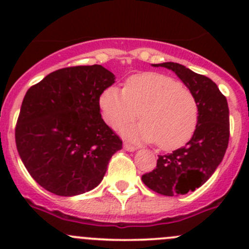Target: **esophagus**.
<instances>
[{"label":"esophagus","mask_w":249,"mask_h":249,"mask_svg":"<svg viewBox=\"0 0 249 249\" xmlns=\"http://www.w3.org/2000/svg\"><path fill=\"white\" fill-rule=\"evenodd\" d=\"M123 148L126 149V151H128V152H133V151H136V149H137V147L132 146V144L124 142V143H123Z\"/></svg>","instance_id":"34e87169"}]
</instances>
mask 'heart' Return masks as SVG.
I'll return each mask as SVG.
<instances>
[{
	"label": "heart",
	"instance_id": "b5f03b06",
	"mask_svg": "<svg viewBox=\"0 0 249 249\" xmlns=\"http://www.w3.org/2000/svg\"><path fill=\"white\" fill-rule=\"evenodd\" d=\"M103 117L112 127L135 121L123 128L133 141L156 142L158 148L171 151L191 140L198 123V102L188 87L166 74L146 73L129 77L123 91L106 89L100 98Z\"/></svg>",
	"mask_w": 249,
	"mask_h": 249
}]
</instances>
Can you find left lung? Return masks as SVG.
I'll list each match as a JSON object with an SVG mask.
<instances>
[{"label": "left lung", "instance_id": "8db88e82", "mask_svg": "<svg viewBox=\"0 0 249 249\" xmlns=\"http://www.w3.org/2000/svg\"><path fill=\"white\" fill-rule=\"evenodd\" d=\"M175 72L195 93L198 102V123L186 146L158 156L157 167L142 176L152 191L163 196L193 192L214 173L230 141V109L226 97L211 78L175 62L153 65Z\"/></svg>", "mask_w": 249, "mask_h": 249}]
</instances>
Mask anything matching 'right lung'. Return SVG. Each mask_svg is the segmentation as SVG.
<instances>
[{
  "label": "right lung",
  "mask_w": 249,
  "mask_h": 249,
  "mask_svg": "<svg viewBox=\"0 0 249 249\" xmlns=\"http://www.w3.org/2000/svg\"><path fill=\"white\" fill-rule=\"evenodd\" d=\"M114 83L101 65L57 70L22 101L16 146L26 169L48 192L71 197L103 179L122 141L101 117L100 97Z\"/></svg>",
  "instance_id": "add662e5"
}]
</instances>
